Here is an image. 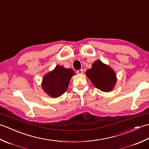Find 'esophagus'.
Returning <instances> with one entry per match:
<instances>
[{
  "label": "esophagus",
  "mask_w": 149,
  "mask_h": 149,
  "mask_svg": "<svg viewBox=\"0 0 149 149\" xmlns=\"http://www.w3.org/2000/svg\"><path fill=\"white\" fill-rule=\"evenodd\" d=\"M76 73H77V74H82L83 73V71L82 69L78 70L76 71Z\"/></svg>",
  "instance_id": "obj_1"
}]
</instances>
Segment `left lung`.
Segmentation results:
<instances>
[{
	"label": "left lung",
	"instance_id": "1",
	"mask_svg": "<svg viewBox=\"0 0 149 149\" xmlns=\"http://www.w3.org/2000/svg\"><path fill=\"white\" fill-rule=\"evenodd\" d=\"M86 75L96 88L103 92H110L116 82V75L113 70L97 60L92 66L86 72Z\"/></svg>",
	"mask_w": 149,
	"mask_h": 149
}]
</instances>
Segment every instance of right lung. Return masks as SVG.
<instances>
[{
	"label": "right lung",
	"mask_w": 149,
	"mask_h": 149,
	"mask_svg": "<svg viewBox=\"0 0 149 149\" xmlns=\"http://www.w3.org/2000/svg\"><path fill=\"white\" fill-rule=\"evenodd\" d=\"M74 75V72L72 69H66L58 65L53 71L45 75L42 88L51 97H59L66 91L70 81Z\"/></svg>",
	"instance_id": "1"
}]
</instances>
